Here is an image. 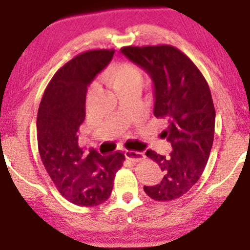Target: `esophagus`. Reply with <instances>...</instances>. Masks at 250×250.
Returning a JSON list of instances; mask_svg holds the SVG:
<instances>
[{
  "label": "esophagus",
  "instance_id": "34e87169",
  "mask_svg": "<svg viewBox=\"0 0 250 250\" xmlns=\"http://www.w3.org/2000/svg\"><path fill=\"white\" fill-rule=\"evenodd\" d=\"M125 158H127L128 160H130V161H132V162H138V161H142V160L145 159L144 153L137 152V151H125Z\"/></svg>",
  "mask_w": 250,
  "mask_h": 250
}]
</instances>
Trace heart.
<instances>
[{"label": "heart", "instance_id": "1", "mask_svg": "<svg viewBox=\"0 0 250 250\" xmlns=\"http://www.w3.org/2000/svg\"><path fill=\"white\" fill-rule=\"evenodd\" d=\"M104 80L118 94L125 89L141 88L143 75L141 69L132 62H120L106 69Z\"/></svg>", "mask_w": 250, "mask_h": 250}]
</instances>
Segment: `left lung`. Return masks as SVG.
<instances>
[{
    "label": "left lung",
    "mask_w": 250,
    "mask_h": 250,
    "mask_svg": "<svg viewBox=\"0 0 250 250\" xmlns=\"http://www.w3.org/2000/svg\"><path fill=\"white\" fill-rule=\"evenodd\" d=\"M121 52L151 76L154 115L168 122L161 137L172 147L168 156L146 152L165 176L144 191L156 201L175 200L199 181L210 154L216 115L210 89L194 62L175 46H123Z\"/></svg>",
    "instance_id": "left-lung-1"
}]
</instances>
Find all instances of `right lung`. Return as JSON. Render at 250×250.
<instances>
[{
	"label": "right lung",
	"mask_w": 250,
	"mask_h": 250,
	"mask_svg": "<svg viewBox=\"0 0 250 250\" xmlns=\"http://www.w3.org/2000/svg\"><path fill=\"white\" fill-rule=\"evenodd\" d=\"M114 50H90L59 68L45 88L36 120L38 145L46 172L62 197L84 207L101 205L111 195L125 154L88 155L79 145L85 118L86 88L112 61Z\"/></svg>",
	"instance_id": "1"
}]
</instances>
